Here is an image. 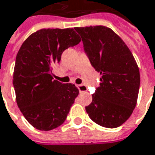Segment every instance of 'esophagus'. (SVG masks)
Instances as JSON below:
<instances>
[{
  "instance_id": "esophagus-1",
  "label": "esophagus",
  "mask_w": 155,
  "mask_h": 155,
  "mask_svg": "<svg viewBox=\"0 0 155 155\" xmlns=\"http://www.w3.org/2000/svg\"><path fill=\"white\" fill-rule=\"evenodd\" d=\"M77 87L81 93H82V92H86V91L87 90V87H86L85 85H78Z\"/></svg>"
}]
</instances>
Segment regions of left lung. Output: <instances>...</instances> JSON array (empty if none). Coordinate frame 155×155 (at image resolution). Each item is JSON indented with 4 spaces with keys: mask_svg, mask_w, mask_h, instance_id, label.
I'll return each instance as SVG.
<instances>
[{
    "mask_svg": "<svg viewBox=\"0 0 155 155\" xmlns=\"http://www.w3.org/2000/svg\"><path fill=\"white\" fill-rule=\"evenodd\" d=\"M81 35L85 53L101 74L100 87L86 107L90 119L104 127L114 128L130 117L138 99L140 71L127 46L105 26L74 28Z\"/></svg>",
    "mask_w": 155,
    "mask_h": 155,
    "instance_id": "8db88e82",
    "label": "left lung"
}]
</instances>
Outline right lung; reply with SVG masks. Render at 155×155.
Segmentation results:
<instances>
[{
    "label": "right lung",
    "mask_w": 155,
    "mask_h": 155,
    "mask_svg": "<svg viewBox=\"0 0 155 155\" xmlns=\"http://www.w3.org/2000/svg\"><path fill=\"white\" fill-rule=\"evenodd\" d=\"M80 41L73 28H43L29 35L18 51L13 77L17 105L38 130L62 124L79 94L74 85L54 80L51 73L63 51Z\"/></svg>",
    "instance_id": "1"
}]
</instances>
